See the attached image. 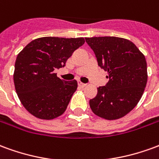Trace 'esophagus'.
<instances>
[{"instance_id":"obj_1","label":"esophagus","mask_w":159,"mask_h":159,"mask_svg":"<svg viewBox=\"0 0 159 159\" xmlns=\"http://www.w3.org/2000/svg\"><path fill=\"white\" fill-rule=\"evenodd\" d=\"M78 85H79V87H81V88H84V87L86 86V84H85V83H81V82H79V83H78Z\"/></svg>"}]
</instances>
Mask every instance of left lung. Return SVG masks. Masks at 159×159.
Segmentation results:
<instances>
[{
	"label": "left lung",
	"instance_id": "obj_1",
	"mask_svg": "<svg viewBox=\"0 0 159 159\" xmlns=\"http://www.w3.org/2000/svg\"><path fill=\"white\" fill-rule=\"evenodd\" d=\"M109 82L89 100L93 113L107 120L126 116L136 107L147 82L146 58L129 40L116 36L85 38Z\"/></svg>",
	"mask_w": 159,
	"mask_h": 159
}]
</instances>
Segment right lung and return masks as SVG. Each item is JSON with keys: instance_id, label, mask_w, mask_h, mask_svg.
Listing matches in <instances>:
<instances>
[{"instance_id": "add662e5", "label": "right lung", "mask_w": 159, "mask_h": 159, "mask_svg": "<svg viewBox=\"0 0 159 159\" xmlns=\"http://www.w3.org/2000/svg\"><path fill=\"white\" fill-rule=\"evenodd\" d=\"M84 42L83 37H41L30 42L18 54L13 72L16 93L34 117L51 120L66 111L77 82L60 79L54 70L64 67Z\"/></svg>"}]
</instances>
